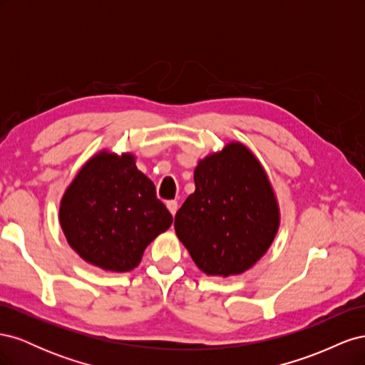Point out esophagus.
I'll return each mask as SVG.
<instances>
[{"instance_id":"34e87169","label":"esophagus","mask_w":365,"mask_h":365,"mask_svg":"<svg viewBox=\"0 0 365 365\" xmlns=\"http://www.w3.org/2000/svg\"><path fill=\"white\" fill-rule=\"evenodd\" d=\"M165 205H168L172 216H175L176 212H178V202H176V201H168V202H165Z\"/></svg>"}]
</instances>
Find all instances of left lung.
<instances>
[{
  "label": "left lung",
  "instance_id": "left-lung-1",
  "mask_svg": "<svg viewBox=\"0 0 365 365\" xmlns=\"http://www.w3.org/2000/svg\"><path fill=\"white\" fill-rule=\"evenodd\" d=\"M196 190L175 216V231L208 275L242 274L279 230V207L260 163L240 143L197 163Z\"/></svg>",
  "mask_w": 365,
  "mask_h": 365
}]
</instances>
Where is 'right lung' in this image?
Returning <instances> with one entry per match:
<instances>
[{"label": "right lung", "mask_w": 365, "mask_h": 365, "mask_svg": "<svg viewBox=\"0 0 365 365\" xmlns=\"http://www.w3.org/2000/svg\"><path fill=\"white\" fill-rule=\"evenodd\" d=\"M59 220L70 247L88 263L126 272L150 242L172 225V215L141 173L134 155L101 152L65 192Z\"/></svg>", "instance_id": "1"}]
</instances>
